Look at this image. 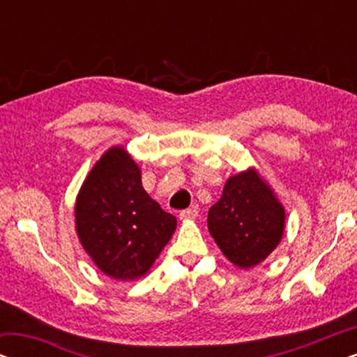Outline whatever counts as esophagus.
Instances as JSON below:
<instances>
[{"label": "esophagus", "instance_id": "esophagus-1", "mask_svg": "<svg viewBox=\"0 0 357 357\" xmlns=\"http://www.w3.org/2000/svg\"><path fill=\"white\" fill-rule=\"evenodd\" d=\"M178 216H180V219H182V221H192V219H197L198 211L195 208H188V209H183V211L180 213Z\"/></svg>", "mask_w": 357, "mask_h": 357}]
</instances>
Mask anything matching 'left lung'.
<instances>
[{"mask_svg":"<svg viewBox=\"0 0 357 357\" xmlns=\"http://www.w3.org/2000/svg\"><path fill=\"white\" fill-rule=\"evenodd\" d=\"M284 227L286 209L255 167L229 177L221 198L208 213L214 242L242 270L266 260L280 245Z\"/></svg>","mask_w":357,"mask_h":357,"instance_id":"8db88e82","label":"left lung"}]
</instances>
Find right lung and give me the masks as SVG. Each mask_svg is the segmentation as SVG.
I'll return each mask as SVG.
<instances>
[{"label": "right lung", "mask_w": 357, "mask_h": 357, "mask_svg": "<svg viewBox=\"0 0 357 357\" xmlns=\"http://www.w3.org/2000/svg\"><path fill=\"white\" fill-rule=\"evenodd\" d=\"M75 224L82 248L104 275L135 281L153 268L177 219L146 193L128 151L112 146L77 192Z\"/></svg>", "instance_id": "obj_1"}]
</instances>
